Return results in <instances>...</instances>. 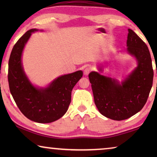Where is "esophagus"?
<instances>
[{
    "label": "esophagus",
    "instance_id": "obj_1",
    "mask_svg": "<svg viewBox=\"0 0 157 157\" xmlns=\"http://www.w3.org/2000/svg\"><path fill=\"white\" fill-rule=\"evenodd\" d=\"M91 72V68H86L84 71V74L85 75H88L89 73Z\"/></svg>",
    "mask_w": 157,
    "mask_h": 157
}]
</instances>
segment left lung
Here are the masks:
<instances>
[{
  "instance_id": "8db88e82",
  "label": "left lung",
  "mask_w": 157,
  "mask_h": 157,
  "mask_svg": "<svg viewBox=\"0 0 157 157\" xmlns=\"http://www.w3.org/2000/svg\"><path fill=\"white\" fill-rule=\"evenodd\" d=\"M127 50L135 57L137 66L120 83L118 80L92 71L89 78L94 102L101 114L114 121L125 120L144 107L153 82V69L147 45L128 29ZM99 68L100 71H102Z\"/></svg>"
}]
</instances>
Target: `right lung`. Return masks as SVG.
<instances>
[{
	"label": "right lung",
	"instance_id": "right-lung-1",
	"mask_svg": "<svg viewBox=\"0 0 157 157\" xmlns=\"http://www.w3.org/2000/svg\"><path fill=\"white\" fill-rule=\"evenodd\" d=\"M31 29L13 47L8 63L10 90L18 109L26 118L36 123H49L64 115L71 101V91L83 75L82 71L61 75L47 87L34 86L22 65V53L32 33Z\"/></svg>",
	"mask_w": 157,
	"mask_h": 157
}]
</instances>
